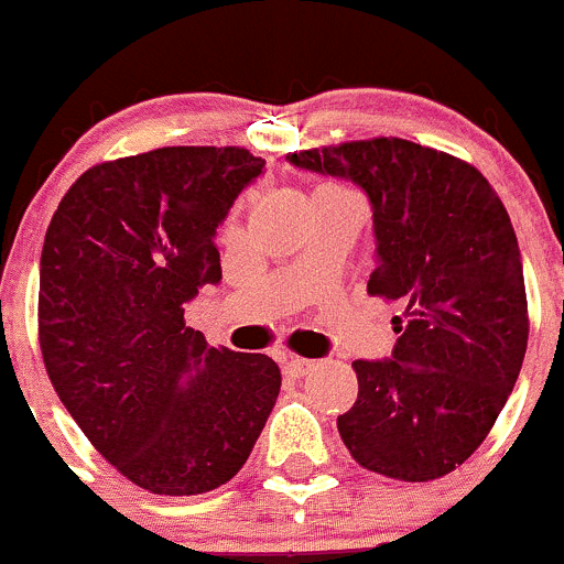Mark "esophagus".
Returning <instances> with one entry per match:
<instances>
[{
	"label": "esophagus",
	"instance_id": "34e87169",
	"mask_svg": "<svg viewBox=\"0 0 564 564\" xmlns=\"http://www.w3.org/2000/svg\"><path fill=\"white\" fill-rule=\"evenodd\" d=\"M310 370H315V361L299 359V356H288V359H284V372H288V376L301 378V376H306Z\"/></svg>",
	"mask_w": 564,
	"mask_h": 564
}]
</instances>
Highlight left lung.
<instances>
[{
  "label": "left lung",
  "instance_id": "left-lung-1",
  "mask_svg": "<svg viewBox=\"0 0 564 564\" xmlns=\"http://www.w3.org/2000/svg\"><path fill=\"white\" fill-rule=\"evenodd\" d=\"M345 177L372 205L378 265L367 293L398 301L389 359H356L359 398L337 431L365 469L427 482L485 442L529 339L516 230L482 172L398 137L288 155Z\"/></svg>",
  "mask_w": 564,
  "mask_h": 564
}]
</instances>
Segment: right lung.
Masks as SVG:
<instances>
[{"label":"right lung","mask_w":564,"mask_h":564,"mask_svg":"<svg viewBox=\"0 0 564 564\" xmlns=\"http://www.w3.org/2000/svg\"><path fill=\"white\" fill-rule=\"evenodd\" d=\"M263 166L247 148L104 161L46 230L43 365L93 447L150 494L230 482L280 394L274 359L210 348L183 321L186 301L221 280L216 227Z\"/></svg>","instance_id":"add662e5"}]
</instances>
